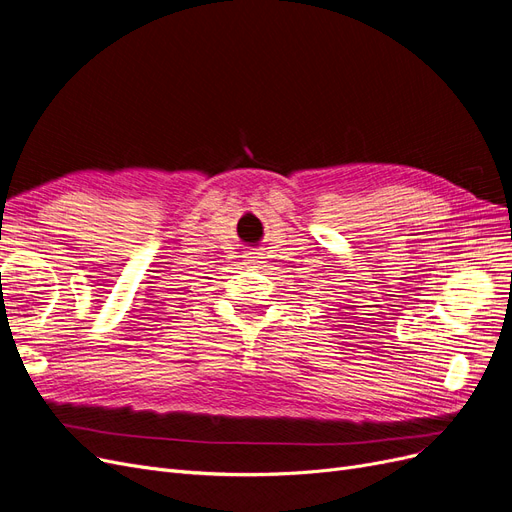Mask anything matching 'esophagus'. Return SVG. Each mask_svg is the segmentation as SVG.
Segmentation results:
<instances>
[{"instance_id":"1","label":"esophagus","mask_w":512,"mask_h":512,"mask_svg":"<svg viewBox=\"0 0 512 512\" xmlns=\"http://www.w3.org/2000/svg\"><path fill=\"white\" fill-rule=\"evenodd\" d=\"M260 256L258 254H245V265H250V267H260Z\"/></svg>"}]
</instances>
